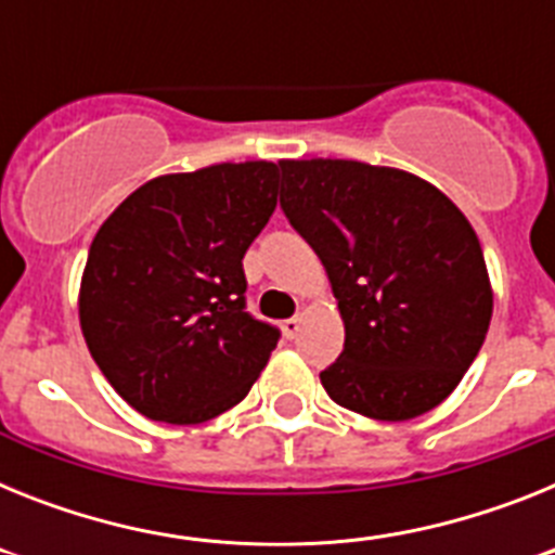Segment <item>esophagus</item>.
I'll return each instance as SVG.
<instances>
[{
    "label": "esophagus",
    "instance_id": "34e87169",
    "mask_svg": "<svg viewBox=\"0 0 555 555\" xmlns=\"http://www.w3.org/2000/svg\"><path fill=\"white\" fill-rule=\"evenodd\" d=\"M281 327H283V336L297 338V333H300V327H302V317H292V320L283 322Z\"/></svg>",
    "mask_w": 555,
    "mask_h": 555
}]
</instances>
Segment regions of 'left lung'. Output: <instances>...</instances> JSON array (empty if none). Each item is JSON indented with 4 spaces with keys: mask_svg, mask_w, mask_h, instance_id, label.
I'll use <instances>...</instances> for the list:
<instances>
[{
    "mask_svg": "<svg viewBox=\"0 0 555 555\" xmlns=\"http://www.w3.org/2000/svg\"><path fill=\"white\" fill-rule=\"evenodd\" d=\"M281 208L320 255L345 350L333 403L384 423L436 409L478 356L492 283L467 217L428 180L361 160H281Z\"/></svg>",
    "mask_w": 555,
    "mask_h": 555,
    "instance_id": "obj_1",
    "label": "left lung"
}]
</instances>
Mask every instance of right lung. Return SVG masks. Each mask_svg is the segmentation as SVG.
<instances>
[{
	"label": "right lung",
	"instance_id": "obj_1",
	"mask_svg": "<svg viewBox=\"0 0 555 555\" xmlns=\"http://www.w3.org/2000/svg\"><path fill=\"white\" fill-rule=\"evenodd\" d=\"M278 164H217L135 189L96 230L80 327L139 414L197 425L242 403L281 331L247 311L242 258L278 205Z\"/></svg>",
	"mask_w": 555,
	"mask_h": 555
}]
</instances>
